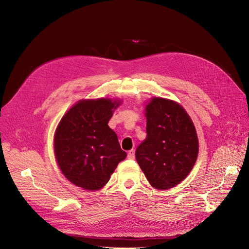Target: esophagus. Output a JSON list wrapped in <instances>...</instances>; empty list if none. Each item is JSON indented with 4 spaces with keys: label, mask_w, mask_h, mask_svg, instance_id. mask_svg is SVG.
Instances as JSON below:
<instances>
[{
    "label": "esophagus",
    "mask_w": 249,
    "mask_h": 249,
    "mask_svg": "<svg viewBox=\"0 0 249 249\" xmlns=\"http://www.w3.org/2000/svg\"><path fill=\"white\" fill-rule=\"evenodd\" d=\"M128 159L129 160H134L135 159V151L133 150V149H131V150H129L128 151Z\"/></svg>",
    "instance_id": "obj_1"
}]
</instances>
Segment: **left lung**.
<instances>
[{
    "instance_id": "left-lung-1",
    "label": "left lung",
    "mask_w": 249,
    "mask_h": 249,
    "mask_svg": "<svg viewBox=\"0 0 249 249\" xmlns=\"http://www.w3.org/2000/svg\"><path fill=\"white\" fill-rule=\"evenodd\" d=\"M146 139L136 160L150 185L171 189L185 179L197 160L199 143L191 118L174 101L153 98L146 106Z\"/></svg>"
}]
</instances>
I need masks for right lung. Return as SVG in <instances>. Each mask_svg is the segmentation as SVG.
<instances>
[{
    "label": "right lung",
    "instance_id": "1",
    "mask_svg": "<svg viewBox=\"0 0 249 249\" xmlns=\"http://www.w3.org/2000/svg\"><path fill=\"white\" fill-rule=\"evenodd\" d=\"M119 104L110 99L81 101L59 122L54 137L56 160L62 174L75 186L89 191L101 189L126 158L108 126Z\"/></svg>",
    "mask_w": 249,
    "mask_h": 249
}]
</instances>
